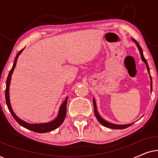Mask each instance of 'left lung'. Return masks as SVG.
<instances>
[{"label":"left lung","mask_w":158,"mask_h":158,"mask_svg":"<svg viewBox=\"0 0 158 158\" xmlns=\"http://www.w3.org/2000/svg\"><path fill=\"white\" fill-rule=\"evenodd\" d=\"M132 41L136 43V45H137L138 49H139V53H140V56H141V58H142V60L143 61L144 63H145L146 66H147V69H148V73L149 75H150V81H151V85H150V88H151V91H152V77H151V75H150V68H149V66H148V62H147V60L145 58H144V55H143V52H142V49L141 48V47L139 46V44H138V42L136 41L135 39H132ZM93 102H94V113H95V115H96V117L97 118V120L99 122L101 123V124L103 125V126L106 127H108V128H110V129H125V128H127V127H130L131 124H123V125H119V124H112V123H110V122H108L107 121H106L103 119V118L101 117V116L99 115L98 113V111H97V108H96V101H95V99L94 98V100H93Z\"/></svg>","instance_id":"left-lung-1"}]
</instances>
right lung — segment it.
<instances>
[{"mask_svg":"<svg viewBox=\"0 0 158 158\" xmlns=\"http://www.w3.org/2000/svg\"><path fill=\"white\" fill-rule=\"evenodd\" d=\"M23 50V49L19 51V53L17 54L16 57L15 58L14 63L13 64L11 70H10L9 74L8 75L7 80H6V88L5 96H6V104H7L8 110L10 111V114H11L13 117L14 118V119L16 120V122L21 125V126H22L26 129H29V130L35 131V132H37V133H45V132H48V131L55 130V129H57V127H59L60 125L62 124V123L64 122V118H65L66 112H67V101H68V97H67L64 102L62 103L61 106H60L59 113H58L57 118H56L55 119H54L53 121H52V122H48V123H42V124H29V123L26 122L22 119H21V118H19L18 116L14 114V112L12 110L11 106H10V98H9V86L10 83V80H11V75L13 74V72H14V70L15 67H16V64L17 62V59H18L19 55L22 52Z\"/></svg>","mask_w":158,"mask_h":158,"instance_id":"right-lung-1","label":"right lung"}]
</instances>
